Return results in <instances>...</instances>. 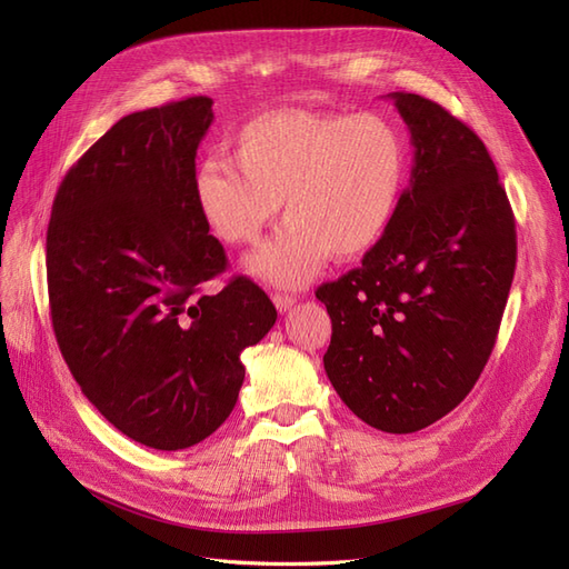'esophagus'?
I'll use <instances>...</instances> for the list:
<instances>
[{
    "label": "esophagus",
    "mask_w": 569,
    "mask_h": 569,
    "mask_svg": "<svg viewBox=\"0 0 569 569\" xmlns=\"http://www.w3.org/2000/svg\"><path fill=\"white\" fill-rule=\"evenodd\" d=\"M272 303H274V308H278L280 313H287V311H291V306L297 303V297H289V295H272Z\"/></svg>",
    "instance_id": "1"
}]
</instances>
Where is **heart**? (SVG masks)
<instances>
[{
	"label": "heart",
	"instance_id": "obj_1",
	"mask_svg": "<svg viewBox=\"0 0 569 569\" xmlns=\"http://www.w3.org/2000/svg\"><path fill=\"white\" fill-rule=\"evenodd\" d=\"M232 163L201 161L192 199L226 247L253 244L280 211L274 239L247 268L274 287H303L330 256L368 253L391 228L410 157L401 130L375 113L274 109L239 128Z\"/></svg>",
	"mask_w": 569,
	"mask_h": 569
}]
</instances>
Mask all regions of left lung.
I'll return each mask as SVG.
<instances>
[{
    "instance_id": "left-lung-1",
    "label": "left lung",
    "mask_w": 569,
    "mask_h": 569,
    "mask_svg": "<svg viewBox=\"0 0 569 569\" xmlns=\"http://www.w3.org/2000/svg\"><path fill=\"white\" fill-rule=\"evenodd\" d=\"M410 130V184L360 268L318 287L322 363L339 399L389 435L451 412L485 370L518 261L515 218L485 142L437 101L391 92Z\"/></svg>"
}]
</instances>
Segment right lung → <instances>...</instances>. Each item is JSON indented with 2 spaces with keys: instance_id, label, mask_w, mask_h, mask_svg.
Wrapping results in <instances>:
<instances>
[{
  "instance_id": "obj_1",
  "label": "right lung",
  "mask_w": 569,
  "mask_h": 569,
  "mask_svg": "<svg viewBox=\"0 0 569 569\" xmlns=\"http://www.w3.org/2000/svg\"><path fill=\"white\" fill-rule=\"evenodd\" d=\"M213 99L137 111L68 170L47 228L51 325L90 403L149 449H189L228 420L247 347L278 320L249 278L213 297L228 266L197 213V149Z\"/></svg>"
}]
</instances>
